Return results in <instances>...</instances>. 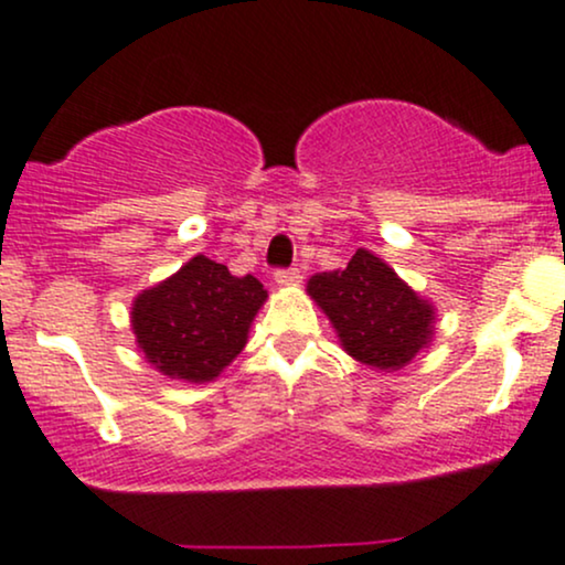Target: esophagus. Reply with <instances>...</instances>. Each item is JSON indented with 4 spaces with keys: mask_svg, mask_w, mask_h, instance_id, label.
Wrapping results in <instances>:
<instances>
[{
    "mask_svg": "<svg viewBox=\"0 0 565 565\" xmlns=\"http://www.w3.org/2000/svg\"><path fill=\"white\" fill-rule=\"evenodd\" d=\"M276 284L278 287H295V284H300V268H278L276 270Z\"/></svg>",
    "mask_w": 565,
    "mask_h": 565,
    "instance_id": "1",
    "label": "esophagus"
}]
</instances>
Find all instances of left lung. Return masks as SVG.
Instances as JSON below:
<instances>
[{
  "instance_id": "obj_1",
  "label": "left lung",
  "mask_w": 565,
  "mask_h": 565,
  "mask_svg": "<svg viewBox=\"0 0 565 565\" xmlns=\"http://www.w3.org/2000/svg\"><path fill=\"white\" fill-rule=\"evenodd\" d=\"M308 295L329 316L348 355L366 366H406L433 337V305L366 249L355 252L348 268L316 274Z\"/></svg>"
}]
</instances>
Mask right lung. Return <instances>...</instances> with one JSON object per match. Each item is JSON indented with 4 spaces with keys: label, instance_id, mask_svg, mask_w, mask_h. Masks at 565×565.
Here are the masks:
<instances>
[{
    "label": "right lung",
    "instance_id": "obj_1",
    "mask_svg": "<svg viewBox=\"0 0 565 565\" xmlns=\"http://www.w3.org/2000/svg\"><path fill=\"white\" fill-rule=\"evenodd\" d=\"M265 297L255 276H231L223 263L196 255L135 297V340L167 377L210 382L244 350Z\"/></svg>",
    "mask_w": 565,
    "mask_h": 565
}]
</instances>
